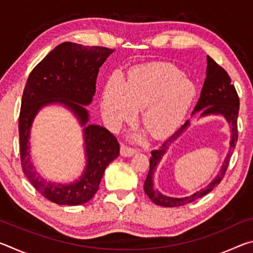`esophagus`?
<instances>
[{"label": "esophagus", "instance_id": "1", "mask_svg": "<svg viewBox=\"0 0 253 253\" xmlns=\"http://www.w3.org/2000/svg\"><path fill=\"white\" fill-rule=\"evenodd\" d=\"M136 152H137V149L135 147H130V146H128V145H126V144L122 145L121 153H122L123 156H126V157L131 156V155H134Z\"/></svg>", "mask_w": 253, "mask_h": 253}]
</instances>
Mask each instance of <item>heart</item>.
I'll return each instance as SVG.
<instances>
[{
	"mask_svg": "<svg viewBox=\"0 0 253 253\" xmlns=\"http://www.w3.org/2000/svg\"><path fill=\"white\" fill-rule=\"evenodd\" d=\"M195 95L194 84L168 62H149L132 68L124 81H107L101 108L109 123L118 125L135 117L142 108V122L155 138L172 134L185 116Z\"/></svg>",
	"mask_w": 253,
	"mask_h": 253,
	"instance_id": "obj_1",
	"label": "heart"
}]
</instances>
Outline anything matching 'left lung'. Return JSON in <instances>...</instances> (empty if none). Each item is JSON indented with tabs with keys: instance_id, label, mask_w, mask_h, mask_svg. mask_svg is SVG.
<instances>
[{
	"instance_id": "8db88e82",
	"label": "left lung",
	"mask_w": 253,
	"mask_h": 253,
	"mask_svg": "<svg viewBox=\"0 0 253 253\" xmlns=\"http://www.w3.org/2000/svg\"><path fill=\"white\" fill-rule=\"evenodd\" d=\"M239 108H240V99L238 96V92L235 90L234 84L231 81L230 76L228 75L223 68L217 65L211 57H208V67H207V78L204 80L202 91L199 98L198 104H196L194 111H199L200 116H207V115L211 114H220L223 115L226 121L229 122L231 125V129H232V138H231L230 143V151L228 156H226L224 164L222 165V169L220 170V174L213 179V181L209 184V185L196 192L193 195L187 196V198L183 199H176V198H169V196L162 195L160 192L155 191L153 187V175L156 169L157 163L161 161L162 156L164 155L166 149L169 147V145L174 143L175 139L185 130V128L190 125L188 121L185 122L184 125H182L178 129L174 132L172 136H169L168 139L163 143L160 148L154 149L152 151V156L149 160V170L146 177V181L144 184V191L147 196L151 199L154 203L161 207L166 208H174V207H181V205H185L187 203L193 202V201L198 200L202 196L210 193L214 187L219 185L220 182L223 179L226 169L230 164L231 156H232V152L235 148V144L238 142V115H239ZM194 114V113H193Z\"/></svg>"
}]
</instances>
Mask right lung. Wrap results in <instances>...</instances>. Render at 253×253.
Returning a JSON list of instances; mask_svg holds the SVG:
<instances>
[{"mask_svg": "<svg viewBox=\"0 0 253 253\" xmlns=\"http://www.w3.org/2000/svg\"><path fill=\"white\" fill-rule=\"evenodd\" d=\"M114 50L106 46L63 42L33 68L25 84L19 116L20 160L22 170L33 187L45 199L60 205H80L96 194L107 165L121 151L118 140L101 126L84 128L87 168L79 182L70 185L53 184L41 178L30 160V127L41 107L62 102L78 116L83 125L96 92V80L102 63Z\"/></svg>", "mask_w": 253, "mask_h": 253, "instance_id": "1", "label": "right lung"}]
</instances>
